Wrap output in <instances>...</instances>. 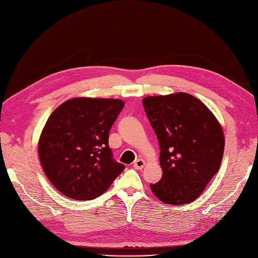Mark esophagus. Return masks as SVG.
I'll return each instance as SVG.
<instances>
[{"mask_svg": "<svg viewBox=\"0 0 258 258\" xmlns=\"http://www.w3.org/2000/svg\"><path fill=\"white\" fill-rule=\"evenodd\" d=\"M145 164H146L145 161H143V159H141V158H139L134 163V167L136 169H143Z\"/></svg>", "mask_w": 258, "mask_h": 258, "instance_id": "1", "label": "esophagus"}]
</instances>
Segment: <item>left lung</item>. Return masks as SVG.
Returning a JSON list of instances; mask_svg holds the SVG:
<instances>
[{
    "label": "left lung",
    "mask_w": 258,
    "mask_h": 258,
    "mask_svg": "<svg viewBox=\"0 0 258 258\" xmlns=\"http://www.w3.org/2000/svg\"><path fill=\"white\" fill-rule=\"evenodd\" d=\"M142 103L161 148L163 177L151 190L165 204L191 203L219 170L225 150L220 123L189 93L146 96Z\"/></svg>",
    "instance_id": "8db88e82"
}]
</instances>
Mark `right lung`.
<instances>
[{
  "mask_svg": "<svg viewBox=\"0 0 258 258\" xmlns=\"http://www.w3.org/2000/svg\"><path fill=\"white\" fill-rule=\"evenodd\" d=\"M124 103L119 99L74 97L48 117L38 144L46 177L69 199L102 196L124 166L108 148L109 130Z\"/></svg>",
  "mask_w": 258,
  "mask_h": 258,
  "instance_id": "right-lung-1",
  "label": "right lung"
}]
</instances>
